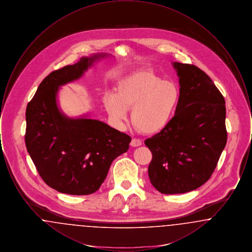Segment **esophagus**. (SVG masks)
<instances>
[{
    "mask_svg": "<svg viewBox=\"0 0 252 252\" xmlns=\"http://www.w3.org/2000/svg\"><path fill=\"white\" fill-rule=\"evenodd\" d=\"M130 145H131L132 147H138V146H141V145H142V141H141V140H139V139H132Z\"/></svg>",
    "mask_w": 252,
    "mask_h": 252,
    "instance_id": "34e87169",
    "label": "esophagus"
}]
</instances>
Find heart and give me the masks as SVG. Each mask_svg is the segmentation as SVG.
Instances as JSON below:
<instances>
[{
	"label": "heart",
	"instance_id": "b5f03b06",
	"mask_svg": "<svg viewBox=\"0 0 252 252\" xmlns=\"http://www.w3.org/2000/svg\"><path fill=\"white\" fill-rule=\"evenodd\" d=\"M180 99L177 84L150 70H142L121 78L116 93L105 95V104L115 125L122 126L127 120V109L132 108L133 126L145 134H155L167 126Z\"/></svg>",
	"mask_w": 252,
	"mask_h": 252
}]
</instances>
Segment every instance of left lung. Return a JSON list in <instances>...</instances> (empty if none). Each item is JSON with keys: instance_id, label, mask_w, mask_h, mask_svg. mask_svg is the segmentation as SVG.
Returning <instances> with one entry per match:
<instances>
[{"instance_id": "obj_1", "label": "left lung", "mask_w": 252, "mask_h": 252, "mask_svg": "<svg viewBox=\"0 0 252 252\" xmlns=\"http://www.w3.org/2000/svg\"><path fill=\"white\" fill-rule=\"evenodd\" d=\"M180 99L167 126L144 144L152 152L148 176L166 194L191 192L211 178L227 144L225 99L194 65L172 62Z\"/></svg>"}]
</instances>
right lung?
Segmentation results:
<instances>
[{"label":"right lung","mask_w":252,"mask_h":252,"mask_svg":"<svg viewBox=\"0 0 252 252\" xmlns=\"http://www.w3.org/2000/svg\"><path fill=\"white\" fill-rule=\"evenodd\" d=\"M111 57L98 53L54 71L39 84L26 108L25 144L39 176L62 193L96 192L112 161L129 148L131 138L90 115L69 117L59 104L64 85L81 78L98 61Z\"/></svg>","instance_id":"right-lung-1"}]
</instances>
